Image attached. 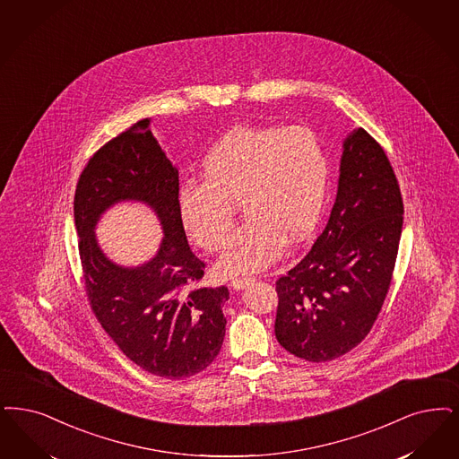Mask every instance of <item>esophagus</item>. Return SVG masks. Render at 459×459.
Masks as SVG:
<instances>
[{
	"mask_svg": "<svg viewBox=\"0 0 459 459\" xmlns=\"http://www.w3.org/2000/svg\"><path fill=\"white\" fill-rule=\"evenodd\" d=\"M251 281H255V276H236V278L230 280V287H232L234 290H240V289H244L246 285H249Z\"/></svg>",
	"mask_w": 459,
	"mask_h": 459,
	"instance_id": "1",
	"label": "esophagus"
}]
</instances>
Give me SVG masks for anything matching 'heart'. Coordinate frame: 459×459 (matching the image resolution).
<instances>
[{
	"instance_id": "1",
	"label": "heart",
	"mask_w": 459,
	"mask_h": 459,
	"mask_svg": "<svg viewBox=\"0 0 459 459\" xmlns=\"http://www.w3.org/2000/svg\"><path fill=\"white\" fill-rule=\"evenodd\" d=\"M203 179L179 189L181 221L203 249L219 251L238 204L247 221L219 261L223 273L238 275L272 264L285 238L311 234L328 193V159L307 126H238L206 153Z\"/></svg>"
}]
</instances>
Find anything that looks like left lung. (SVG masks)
I'll return each mask as SVG.
<instances>
[{"label": "left lung", "mask_w": 459, "mask_h": 459, "mask_svg": "<svg viewBox=\"0 0 459 459\" xmlns=\"http://www.w3.org/2000/svg\"><path fill=\"white\" fill-rule=\"evenodd\" d=\"M343 147L326 227L311 251L276 280V340L309 362L349 353L372 330L403 227L400 184L383 147L362 128Z\"/></svg>", "instance_id": "1"}]
</instances>
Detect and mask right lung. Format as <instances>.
I'll use <instances>...</instances> for the list:
<instances>
[{"label": "right lung", "instance_id": "obj_1", "mask_svg": "<svg viewBox=\"0 0 459 459\" xmlns=\"http://www.w3.org/2000/svg\"><path fill=\"white\" fill-rule=\"evenodd\" d=\"M142 119L99 148L74 191V227L83 289L93 316L123 353L153 376L191 377L210 366L225 334L229 290L200 287L204 263L187 244L179 215V176ZM119 199L148 202L161 217L160 255L140 269H119L100 253L92 225Z\"/></svg>", "mask_w": 459, "mask_h": 459}]
</instances>
